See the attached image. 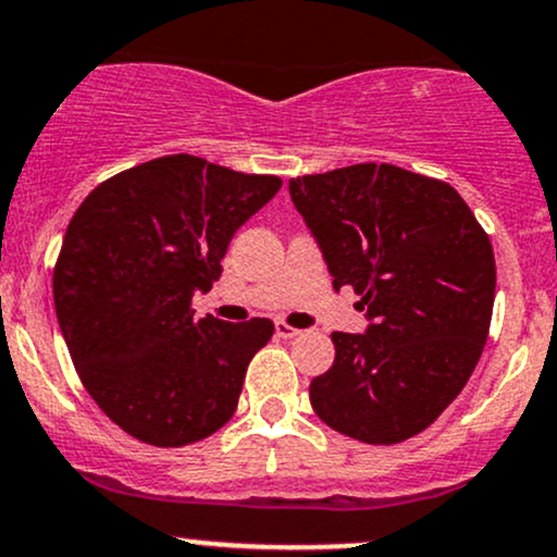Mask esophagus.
Returning <instances> with one entry per match:
<instances>
[{
  "label": "esophagus",
  "mask_w": 557,
  "mask_h": 557,
  "mask_svg": "<svg viewBox=\"0 0 557 557\" xmlns=\"http://www.w3.org/2000/svg\"><path fill=\"white\" fill-rule=\"evenodd\" d=\"M274 333H277L280 338L288 341V338H298V335H301V330H298V327H290L288 322H274Z\"/></svg>",
  "instance_id": "34e87169"
}]
</instances>
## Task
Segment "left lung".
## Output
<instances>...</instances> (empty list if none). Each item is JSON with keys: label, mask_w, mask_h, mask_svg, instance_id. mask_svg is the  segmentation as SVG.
Segmentation results:
<instances>
[{"label": "left lung", "mask_w": 557, "mask_h": 557, "mask_svg": "<svg viewBox=\"0 0 557 557\" xmlns=\"http://www.w3.org/2000/svg\"><path fill=\"white\" fill-rule=\"evenodd\" d=\"M290 198L351 285L364 333H333L335 362L309 386L317 418L364 444L425 431L466 388L492 322L494 250L455 187L391 166L290 180Z\"/></svg>", "instance_id": "left-lung-1"}]
</instances>
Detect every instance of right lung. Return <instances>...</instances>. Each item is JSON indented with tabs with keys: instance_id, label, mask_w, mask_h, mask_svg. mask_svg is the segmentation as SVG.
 Segmentation results:
<instances>
[{
	"instance_id": "add662e5",
	"label": "right lung",
	"mask_w": 557,
	"mask_h": 557,
	"mask_svg": "<svg viewBox=\"0 0 557 557\" xmlns=\"http://www.w3.org/2000/svg\"><path fill=\"white\" fill-rule=\"evenodd\" d=\"M283 180L163 156L97 185L73 213L52 274L73 368L97 407L152 447H185L235 414L248 362L274 325L195 320L237 230Z\"/></svg>"
}]
</instances>
